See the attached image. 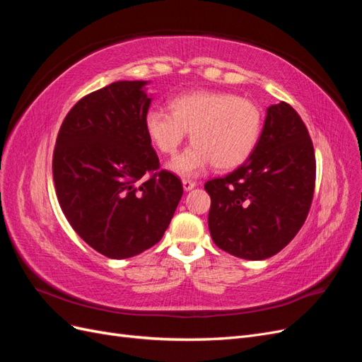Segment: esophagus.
<instances>
[{"instance_id": "1", "label": "esophagus", "mask_w": 362, "mask_h": 362, "mask_svg": "<svg viewBox=\"0 0 362 362\" xmlns=\"http://www.w3.org/2000/svg\"><path fill=\"white\" fill-rule=\"evenodd\" d=\"M194 187H196V182L194 181H192V180H182V189L185 192H190Z\"/></svg>"}]
</instances>
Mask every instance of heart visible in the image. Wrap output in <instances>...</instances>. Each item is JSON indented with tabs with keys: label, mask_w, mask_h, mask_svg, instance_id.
<instances>
[{
	"label": "heart",
	"mask_w": 362,
	"mask_h": 362,
	"mask_svg": "<svg viewBox=\"0 0 362 362\" xmlns=\"http://www.w3.org/2000/svg\"><path fill=\"white\" fill-rule=\"evenodd\" d=\"M170 115L151 110L145 116L146 134L161 154L173 156L187 133L193 144L169 163L181 177H194L210 164L231 170L254 152L262 128L261 108L229 92L199 90L175 96Z\"/></svg>",
	"instance_id": "1"
}]
</instances>
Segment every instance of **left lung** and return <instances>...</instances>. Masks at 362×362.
<instances>
[{
    "label": "left lung",
    "mask_w": 362,
    "mask_h": 362,
    "mask_svg": "<svg viewBox=\"0 0 362 362\" xmlns=\"http://www.w3.org/2000/svg\"><path fill=\"white\" fill-rule=\"evenodd\" d=\"M314 185V146L303 120L287 103L270 105L250 157L204 185L213 242L243 259L273 257L305 223Z\"/></svg>",
    "instance_id": "left-lung-1"
}]
</instances>
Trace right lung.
Here are the masks:
<instances>
[{
	"label": "right lung",
	"instance_id": "obj_1",
	"mask_svg": "<svg viewBox=\"0 0 362 362\" xmlns=\"http://www.w3.org/2000/svg\"><path fill=\"white\" fill-rule=\"evenodd\" d=\"M146 84L116 81L81 98L54 148L52 177L64 216L87 245L113 259L158 243L182 196L178 177L157 172L145 129Z\"/></svg>",
	"mask_w": 362,
	"mask_h": 362
}]
</instances>
